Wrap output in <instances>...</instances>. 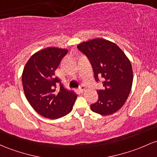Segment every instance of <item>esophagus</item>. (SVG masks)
Returning <instances> with one entry per match:
<instances>
[{
    "instance_id": "1",
    "label": "esophagus",
    "mask_w": 157,
    "mask_h": 157,
    "mask_svg": "<svg viewBox=\"0 0 157 157\" xmlns=\"http://www.w3.org/2000/svg\"><path fill=\"white\" fill-rule=\"evenodd\" d=\"M78 90H79V92H83L84 91L86 90V87L84 86L80 85V86H79V88H78Z\"/></svg>"
}]
</instances>
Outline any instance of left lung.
<instances>
[{"mask_svg":"<svg viewBox=\"0 0 157 157\" xmlns=\"http://www.w3.org/2000/svg\"><path fill=\"white\" fill-rule=\"evenodd\" d=\"M92 65L96 82L103 80V89L97 91L98 100L90 106L94 113L111 115L124 104L132 88V65L125 53L115 43L94 39L77 45Z\"/></svg>","mask_w":157,"mask_h":157,"instance_id":"1","label":"left lung"}]
</instances>
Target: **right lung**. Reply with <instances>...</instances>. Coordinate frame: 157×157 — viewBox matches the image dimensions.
Here are the masks:
<instances>
[{"instance_id": "1", "label": "right lung", "mask_w": 157, "mask_h": 157, "mask_svg": "<svg viewBox=\"0 0 157 157\" xmlns=\"http://www.w3.org/2000/svg\"><path fill=\"white\" fill-rule=\"evenodd\" d=\"M67 53L66 49L44 48L34 53L24 68L22 84L26 98L44 118L56 119L68 114L77 98L72 91L65 89L59 79L55 77V71Z\"/></svg>"}]
</instances>
